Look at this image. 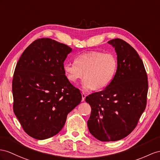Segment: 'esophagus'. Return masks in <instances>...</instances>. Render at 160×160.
<instances>
[{"label":"esophagus","instance_id":"34e87169","mask_svg":"<svg viewBox=\"0 0 160 160\" xmlns=\"http://www.w3.org/2000/svg\"><path fill=\"white\" fill-rule=\"evenodd\" d=\"M86 94L83 92H82V101H84V100H85V98H86Z\"/></svg>","mask_w":160,"mask_h":160}]
</instances>
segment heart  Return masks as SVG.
Wrapping results in <instances>:
<instances>
[{
	"label": "heart",
	"instance_id": "b5f03b06",
	"mask_svg": "<svg viewBox=\"0 0 160 160\" xmlns=\"http://www.w3.org/2000/svg\"><path fill=\"white\" fill-rule=\"evenodd\" d=\"M118 68L116 56L111 52L90 51L78 56L75 63L63 65V72L68 81L76 84L84 76V91L100 90L112 81Z\"/></svg>",
	"mask_w": 160,
	"mask_h": 160
}]
</instances>
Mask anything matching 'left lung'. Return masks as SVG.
Instances as JSON below:
<instances>
[{
    "label": "left lung",
    "mask_w": 160,
    "mask_h": 160,
    "mask_svg": "<svg viewBox=\"0 0 160 160\" xmlns=\"http://www.w3.org/2000/svg\"><path fill=\"white\" fill-rule=\"evenodd\" d=\"M108 42L117 53L116 74L103 91L86 97L91 107L89 132L107 142L120 140L132 132L145 109L148 92L147 72L135 49L120 38Z\"/></svg>",
    "instance_id": "1"
}]
</instances>
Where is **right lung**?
<instances>
[{
  "label": "right lung",
  "instance_id": "right-lung-1",
  "mask_svg": "<svg viewBox=\"0 0 160 160\" xmlns=\"http://www.w3.org/2000/svg\"><path fill=\"white\" fill-rule=\"evenodd\" d=\"M72 48L48 38L28 46L15 69L13 112L24 131L44 140L63 128L68 114L82 100L80 90L69 82L63 63Z\"/></svg>",
  "mask_w": 160,
  "mask_h": 160
}]
</instances>
